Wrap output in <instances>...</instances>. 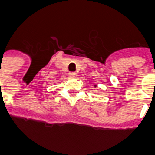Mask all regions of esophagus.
<instances>
[{
  "label": "esophagus",
  "mask_w": 155,
  "mask_h": 155,
  "mask_svg": "<svg viewBox=\"0 0 155 155\" xmlns=\"http://www.w3.org/2000/svg\"><path fill=\"white\" fill-rule=\"evenodd\" d=\"M68 74H69V77H71V78H77V76H78V73H75V72H70Z\"/></svg>",
  "instance_id": "esophagus-1"
}]
</instances>
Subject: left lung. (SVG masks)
Instances as JSON below:
<instances>
[{
    "label": "left lung",
    "instance_id": "left-lung-1",
    "mask_svg": "<svg viewBox=\"0 0 155 155\" xmlns=\"http://www.w3.org/2000/svg\"><path fill=\"white\" fill-rule=\"evenodd\" d=\"M95 87H97V86H96V85H95Z\"/></svg>",
    "mask_w": 155,
    "mask_h": 155
}]
</instances>
